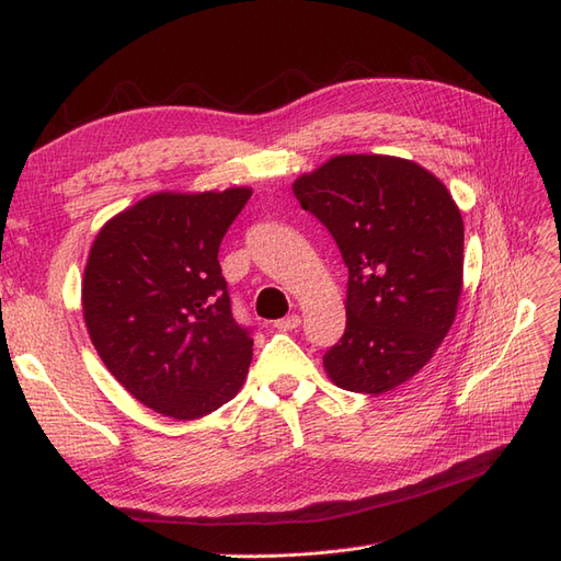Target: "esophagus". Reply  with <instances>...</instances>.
I'll list each match as a JSON object with an SVG mask.
<instances>
[{
    "label": "esophagus",
    "mask_w": 561,
    "mask_h": 561,
    "mask_svg": "<svg viewBox=\"0 0 561 561\" xmlns=\"http://www.w3.org/2000/svg\"><path fill=\"white\" fill-rule=\"evenodd\" d=\"M299 322H301V318H299L297 313H293V316H285V318L276 320V322H274V328H276L278 332H290V330L299 328Z\"/></svg>",
    "instance_id": "obj_1"
}]
</instances>
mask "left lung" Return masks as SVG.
Masks as SVG:
<instances>
[{
	"label": "left lung",
	"mask_w": 561,
	"mask_h": 561,
	"mask_svg": "<svg viewBox=\"0 0 561 561\" xmlns=\"http://www.w3.org/2000/svg\"><path fill=\"white\" fill-rule=\"evenodd\" d=\"M348 268L346 330L322 355L330 379L379 396L412 379L447 336L463 283V219L414 161L342 154L295 180Z\"/></svg>",
	"instance_id": "8db88e82"
}]
</instances>
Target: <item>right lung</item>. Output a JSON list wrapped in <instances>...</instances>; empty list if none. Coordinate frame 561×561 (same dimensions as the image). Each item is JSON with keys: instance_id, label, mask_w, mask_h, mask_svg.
<instances>
[{"instance_id": "1", "label": "right lung", "mask_w": 561, "mask_h": 561, "mask_svg": "<svg viewBox=\"0 0 561 561\" xmlns=\"http://www.w3.org/2000/svg\"><path fill=\"white\" fill-rule=\"evenodd\" d=\"M250 194L161 192L93 241L81 285L91 342L114 379L163 416H206L248 375L252 332L231 313L217 252Z\"/></svg>"}]
</instances>
